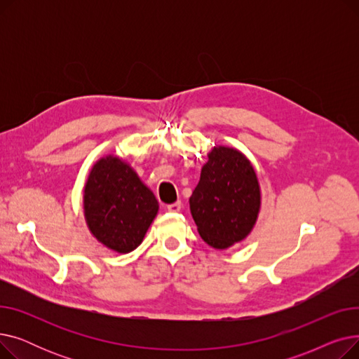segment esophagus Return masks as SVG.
<instances>
[{"label":"esophagus","mask_w":359,"mask_h":359,"mask_svg":"<svg viewBox=\"0 0 359 359\" xmlns=\"http://www.w3.org/2000/svg\"><path fill=\"white\" fill-rule=\"evenodd\" d=\"M182 210V202H175V203H170L167 205V211L168 212H179Z\"/></svg>","instance_id":"esophagus-1"}]
</instances>
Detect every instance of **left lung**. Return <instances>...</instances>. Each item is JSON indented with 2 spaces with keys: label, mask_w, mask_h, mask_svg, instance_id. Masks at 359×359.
<instances>
[{
  "label": "left lung",
  "mask_w": 359,
  "mask_h": 359,
  "mask_svg": "<svg viewBox=\"0 0 359 359\" xmlns=\"http://www.w3.org/2000/svg\"><path fill=\"white\" fill-rule=\"evenodd\" d=\"M208 158L189 199L191 212L203 241L227 249L253 229L260 208L259 183L250 161L234 148H214Z\"/></svg>",
  "instance_id": "1"
}]
</instances>
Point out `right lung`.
I'll use <instances>...</instances> for the list:
<instances>
[{"mask_svg": "<svg viewBox=\"0 0 359 359\" xmlns=\"http://www.w3.org/2000/svg\"><path fill=\"white\" fill-rule=\"evenodd\" d=\"M158 211V202L128 164L116 157L96 163L84 189L88 229L118 253L135 250Z\"/></svg>", "mask_w": 359, "mask_h": 359, "instance_id": "right-lung-1", "label": "right lung"}]
</instances>
